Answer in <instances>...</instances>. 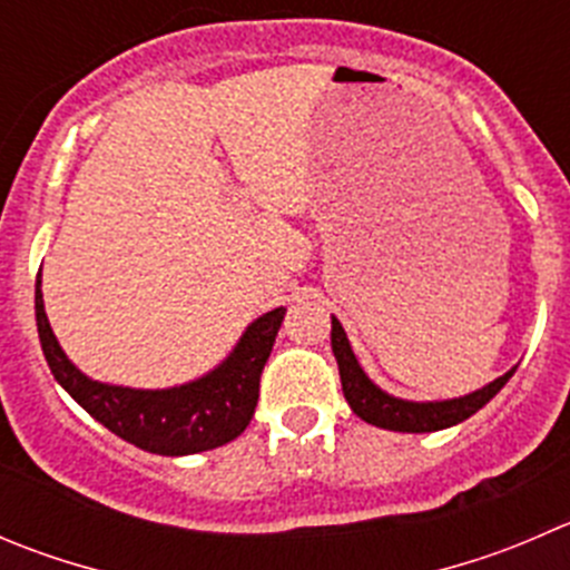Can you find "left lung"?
<instances>
[{
  "instance_id": "8db88e82",
  "label": "left lung",
  "mask_w": 570,
  "mask_h": 570,
  "mask_svg": "<svg viewBox=\"0 0 570 570\" xmlns=\"http://www.w3.org/2000/svg\"><path fill=\"white\" fill-rule=\"evenodd\" d=\"M331 347H334L336 364H340V381L342 392H345V401L351 403V409L364 420V423H373L379 425V429H390V432H440V429L462 423V420H468L471 414H476L479 409L510 381V375L515 373V370H510V373H504L501 379H495L493 384L482 386V390L471 392V395L465 397H454V401L412 403L386 395V392H381L379 386L364 375L356 356H353L345 328H342L336 317L331 320Z\"/></svg>"
}]
</instances>
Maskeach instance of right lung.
<instances>
[{"label": "right lung", "mask_w": 570, "mask_h": 570, "mask_svg": "<svg viewBox=\"0 0 570 570\" xmlns=\"http://www.w3.org/2000/svg\"><path fill=\"white\" fill-rule=\"evenodd\" d=\"M284 314L286 308L281 306L258 317L245 331L236 351L217 370L191 384L173 390H127L91 381L66 358L43 312L41 273L36 284L38 336L60 386L116 438L161 456L219 449L245 432L256 412L258 381Z\"/></svg>", "instance_id": "1"}]
</instances>
